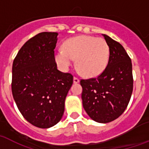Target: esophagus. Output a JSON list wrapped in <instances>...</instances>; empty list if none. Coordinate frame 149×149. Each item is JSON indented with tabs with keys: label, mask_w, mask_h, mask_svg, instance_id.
I'll list each match as a JSON object with an SVG mask.
<instances>
[{
	"label": "esophagus",
	"mask_w": 149,
	"mask_h": 149,
	"mask_svg": "<svg viewBox=\"0 0 149 149\" xmlns=\"http://www.w3.org/2000/svg\"><path fill=\"white\" fill-rule=\"evenodd\" d=\"M79 78H77V77H74V83H75V84H77V83L79 82Z\"/></svg>",
	"instance_id": "34e87169"
}]
</instances>
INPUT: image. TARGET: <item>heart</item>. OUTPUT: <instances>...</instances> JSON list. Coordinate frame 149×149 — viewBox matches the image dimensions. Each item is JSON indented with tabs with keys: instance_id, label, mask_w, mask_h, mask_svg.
<instances>
[{
	"instance_id": "obj_1",
	"label": "heart",
	"mask_w": 149,
	"mask_h": 149,
	"mask_svg": "<svg viewBox=\"0 0 149 149\" xmlns=\"http://www.w3.org/2000/svg\"><path fill=\"white\" fill-rule=\"evenodd\" d=\"M109 47L103 38L79 36L66 40L63 50L54 54L61 70L68 71L76 60V65L86 77L100 75L107 68L109 60Z\"/></svg>"
}]
</instances>
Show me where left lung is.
<instances>
[{
  "instance_id": "8db88e82",
  "label": "left lung",
  "mask_w": 149,
  "mask_h": 149,
  "mask_svg": "<svg viewBox=\"0 0 149 149\" xmlns=\"http://www.w3.org/2000/svg\"><path fill=\"white\" fill-rule=\"evenodd\" d=\"M109 47L107 68L97 78L81 79L82 104L91 119L109 123L120 116L131 100L133 91L132 64L120 43L103 34Z\"/></svg>"
}]
</instances>
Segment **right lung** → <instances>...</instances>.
<instances>
[{"instance_id":"add662e5","label":"right lung","mask_w":149,"mask_h":149,"mask_svg":"<svg viewBox=\"0 0 149 149\" xmlns=\"http://www.w3.org/2000/svg\"><path fill=\"white\" fill-rule=\"evenodd\" d=\"M57 33L43 32L29 40L14 60L11 91L24 118L40 128L58 123L73 76L57 70L54 49Z\"/></svg>"}]
</instances>
